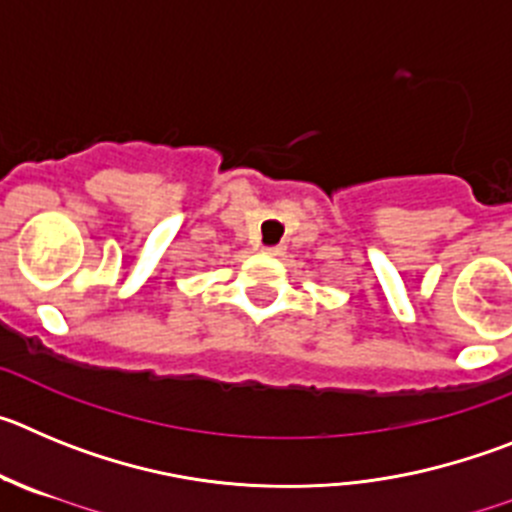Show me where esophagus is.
Masks as SVG:
<instances>
[{
	"instance_id": "obj_1",
	"label": "esophagus",
	"mask_w": 512,
	"mask_h": 512,
	"mask_svg": "<svg viewBox=\"0 0 512 512\" xmlns=\"http://www.w3.org/2000/svg\"><path fill=\"white\" fill-rule=\"evenodd\" d=\"M265 252H267V255H275V257H278V255H283L285 247H283V245H273V247H265Z\"/></svg>"
}]
</instances>
